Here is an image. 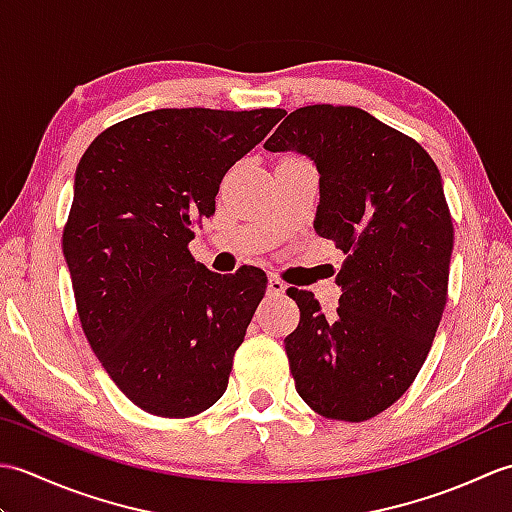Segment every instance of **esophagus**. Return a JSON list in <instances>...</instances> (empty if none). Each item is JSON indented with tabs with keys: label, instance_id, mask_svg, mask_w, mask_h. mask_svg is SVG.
Segmentation results:
<instances>
[{
	"label": "esophagus",
	"instance_id": "34e87169",
	"mask_svg": "<svg viewBox=\"0 0 512 512\" xmlns=\"http://www.w3.org/2000/svg\"><path fill=\"white\" fill-rule=\"evenodd\" d=\"M268 292H270V295H284V292H286V284H284V281H281L279 277L270 275V277H268Z\"/></svg>",
	"mask_w": 512,
	"mask_h": 512
}]
</instances>
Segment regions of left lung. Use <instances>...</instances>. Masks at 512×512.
I'll list each match as a JSON object with an SVG mask.
<instances>
[{"label":"left lung","instance_id":"8db88e82","mask_svg":"<svg viewBox=\"0 0 512 512\" xmlns=\"http://www.w3.org/2000/svg\"><path fill=\"white\" fill-rule=\"evenodd\" d=\"M264 149L314 162V231L345 253L332 317L310 290H288L301 312L284 341L297 394L330 420H369L409 389L447 303L453 224L440 171L358 107H301Z\"/></svg>","mask_w":512,"mask_h":512}]
</instances>
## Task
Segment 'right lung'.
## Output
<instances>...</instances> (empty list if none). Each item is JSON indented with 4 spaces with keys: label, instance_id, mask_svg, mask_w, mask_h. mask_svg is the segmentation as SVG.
Wrapping results in <instances>:
<instances>
[{
    "label": "right lung",
    "instance_id": "add662e5",
    "mask_svg": "<svg viewBox=\"0 0 512 512\" xmlns=\"http://www.w3.org/2000/svg\"><path fill=\"white\" fill-rule=\"evenodd\" d=\"M284 110H156L105 129L74 173L63 231L76 310L123 394L189 418L222 398L266 273H211L187 244L215 213L222 178Z\"/></svg>",
    "mask_w": 512,
    "mask_h": 512
}]
</instances>
